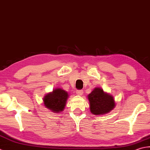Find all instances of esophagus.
I'll list each match as a JSON object with an SVG mask.
<instances>
[{
	"mask_svg": "<svg viewBox=\"0 0 150 150\" xmlns=\"http://www.w3.org/2000/svg\"><path fill=\"white\" fill-rule=\"evenodd\" d=\"M76 93L78 94V95H82L83 93V90H76Z\"/></svg>",
	"mask_w": 150,
	"mask_h": 150,
	"instance_id": "34e87169",
	"label": "esophagus"
}]
</instances>
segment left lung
<instances>
[{"mask_svg": "<svg viewBox=\"0 0 150 150\" xmlns=\"http://www.w3.org/2000/svg\"><path fill=\"white\" fill-rule=\"evenodd\" d=\"M91 113L102 115L108 113L115 107L112 96L105 93L102 88L96 87L88 95Z\"/></svg>", "mask_w": 150, "mask_h": 150, "instance_id": "8db88e82", "label": "left lung"}]
</instances>
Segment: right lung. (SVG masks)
I'll return each mask as SVG.
<instances>
[{
  "mask_svg": "<svg viewBox=\"0 0 150 150\" xmlns=\"http://www.w3.org/2000/svg\"><path fill=\"white\" fill-rule=\"evenodd\" d=\"M68 97L69 94L67 91L60 88H56L52 93L45 96L44 105L54 112H61L65 109Z\"/></svg>",
  "mask_w": 150,
  "mask_h": 150,
  "instance_id": "obj_1",
  "label": "right lung"
}]
</instances>
